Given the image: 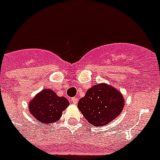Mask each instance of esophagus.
<instances>
[{"label": "esophagus", "mask_w": 160, "mask_h": 160, "mask_svg": "<svg viewBox=\"0 0 160 160\" xmlns=\"http://www.w3.org/2000/svg\"><path fill=\"white\" fill-rule=\"evenodd\" d=\"M71 102H72L73 104L76 105V104H77V102H78V99H77V98H72V99H71Z\"/></svg>", "instance_id": "esophagus-1"}]
</instances>
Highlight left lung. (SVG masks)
<instances>
[{
  "label": "left lung",
  "mask_w": 160,
  "mask_h": 160,
  "mask_svg": "<svg viewBox=\"0 0 160 160\" xmlns=\"http://www.w3.org/2000/svg\"><path fill=\"white\" fill-rule=\"evenodd\" d=\"M125 100L112 85L98 83L87 90L77 108L91 126L102 127L112 122L122 112Z\"/></svg>",
  "instance_id": "obj_1"
}]
</instances>
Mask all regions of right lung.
Listing matches in <instances>:
<instances>
[{
	"instance_id": "obj_1",
	"label": "right lung",
	"mask_w": 160,
	"mask_h": 160,
	"mask_svg": "<svg viewBox=\"0 0 160 160\" xmlns=\"http://www.w3.org/2000/svg\"><path fill=\"white\" fill-rule=\"evenodd\" d=\"M69 105L65 97H58L53 90L43 89L38 92L28 104L29 112L42 124H52L58 121L62 111Z\"/></svg>"
}]
</instances>
